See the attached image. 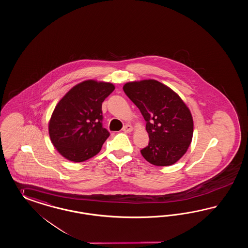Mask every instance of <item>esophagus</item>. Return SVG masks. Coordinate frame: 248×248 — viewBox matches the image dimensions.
<instances>
[{"instance_id": "obj_1", "label": "esophagus", "mask_w": 248, "mask_h": 248, "mask_svg": "<svg viewBox=\"0 0 248 248\" xmlns=\"http://www.w3.org/2000/svg\"><path fill=\"white\" fill-rule=\"evenodd\" d=\"M133 126L132 125H130V124H126V125H124V128H123V131L124 132V133H130V132H132L133 131Z\"/></svg>"}]
</instances>
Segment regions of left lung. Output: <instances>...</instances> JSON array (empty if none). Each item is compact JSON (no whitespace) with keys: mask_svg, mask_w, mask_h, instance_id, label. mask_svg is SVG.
Listing matches in <instances>:
<instances>
[{"mask_svg":"<svg viewBox=\"0 0 248 248\" xmlns=\"http://www.w3.org/2000/svg\"><path fill=\"white\" fill-rule=\"evenodd\" d=\"M124 92L146 122L149 143L140 152L155 166H170L188 150L193 119L188 106L170 87L155 79L125 83Z\"/></svg>","mask_w":248,"mask_h":248,"instance_id":"8db88e82","label":"left lung"}]
</instances>
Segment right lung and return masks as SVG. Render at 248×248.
<instances>
[{"instance_id":"add662e5","label":"right lung","mask_w":248,"mask_h":248,"mask_svg":"<svg viewBox=\"0 0 248 248\" xmlns=\"http://www.w3.org/2000/svg\"><path fill=\"white\" fill-rule=\"evenodd\" d=\"M114 89L110 82L88 79L71 88L56 105L48 133L66 159L83 162L101 151L110 136L103 127L102 103Z\"/></svg>"}]
</instances>
